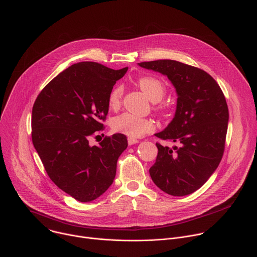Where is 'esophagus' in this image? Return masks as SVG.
<instances>
[{
	"mask_svg": "<svg viewBox=\"0 0 257 257\" xmlns=\"http://www.w3.org/2000/svg\"><path fill=\"white\" fill-rule=\"evenodd\" d=\"M127 140H128V144H129V145L135 144V143H137V142L139 141L138 139H136V138H134V137H128Z\"/></svg>",
	"mask_w": 257,
	"mask_h": 257,
	"instance_id": "1",
	"label": "esophagus"
}]
</instances>
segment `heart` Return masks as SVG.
<instances>
[{"label":"heart","instance_id":"obj_1","mask_svg":"<svg viewBox=\"0 0 257 257\" xmlns=\"http://www.w3.org/2000/svg\"><path fill=\"white\" fill-rule=\"evenodd\" d=\"M139 87L146 93L154 102L160 101L166 94L165 83L157 76H144L138 79ZM123 86L117 84L109 91L107 96L108 106L116 109L121 105L123 97ZM112 129L115 132L123 133L129 137H141L151 133L155 129V123L148 118L138 117L131 113H123L114 117L111 121Z\"/></svg>","mask_w":257,"mask_h":257}]
</instances>
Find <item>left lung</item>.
<instances>
[{"label": "left lung", "mask_w": 257, "mask_h": 257, "mask_svg": "<svg viewBox=\"0 0 257 257\" xmlns=\"http://www.w3.org/2000/svg\"><path fill=\"white\" fill-rule=\"evenodd\" d=\"M172 81L178 99L176 114L156 136L178 144L172 150L157 142L159 150L150 174L155 184L173 196L199 189L222 161L229 109L216 81L202 69L174 60L138 63Z\"/></svg>", "instance_id": "obj_1"}]
</instances>
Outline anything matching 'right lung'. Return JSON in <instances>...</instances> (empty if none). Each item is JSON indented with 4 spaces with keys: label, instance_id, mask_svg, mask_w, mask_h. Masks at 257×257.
Instances as JSON below:
<instances>
[{
    "label": "right lung",
    "instance_id": "obj_1",
    "mask_svg": "<svg viewBox=\"0 0 257 257\" xmlns=\"http://www.w3.org/2000/svg\"><path fill=\"white\" fill-rule=\"evenodd\" d=\"M127 70L96 62L74 64L34 101L32 143L50 179L78 201L94 200L107 190L127 149V137L120 133L105 136L99 146L89 145V138L104 129L108 93Z\"/></svg>",
    "mask_w": 257,
    "mask_h": 257
}]
</instances>
